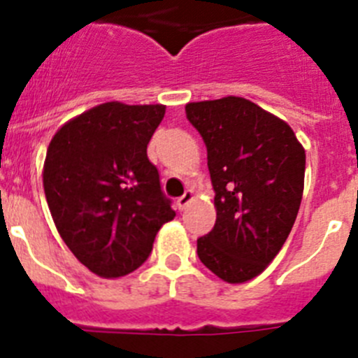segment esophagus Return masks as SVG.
Listing matches in <instances>:
<instances>
[{
    "mask_svg": "<svg viewBox=\"0 0 358 358\" xmlns=\"http://www.w3.org/2000/svg\"><path fill=\"white\" fill-rule=\"evenodd\" d=\"M192 201H194V192H185V195H181V197L177 199V208H179V210H185Z\"/></svg>",
    "mask_w": 358,
    "mask_h": 358,
    "instance_id": "esophagus-1",
    "label": "esophagus"
}]
</instances>
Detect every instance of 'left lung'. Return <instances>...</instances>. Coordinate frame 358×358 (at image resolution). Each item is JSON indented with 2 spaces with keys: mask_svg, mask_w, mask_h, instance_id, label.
<instances>
[{
  "mask_svg": "<svg viewBox=\"0 0 358 358\" xmlns=\"http://www.w3.org/2000/svg\"><path fill=\"white\" fill-rule=\"evenodd\" d=\"M208 148L217 222L197 255L226 283L265 271L296 222L305 188V148L287 122L242 96L186 103Z\"/></svg>",
  "mask_w": 358,
  "mask_h": 358,
  "instance_id": "8db88e82",
  "label": "left lung"
}]
</instances>
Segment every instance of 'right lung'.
<instances>
[{
  "label": "right lung",
  "instance_id": "obj_1",
  "mask_svg": "<svg viewBox=\"0 0 358 358\" xmlns=\"http://www.w3.org/2000/svg\"><path fill=\"white\" fill-rule=\"evenodd\" d=\"M166 107L106 102L53 134L43 166L44 195L57 231L100 278L140 267L161 226L176 217L147 145Z\"/></svg>",
  "mask_w": 358,
  "mask_h": 358
}]
</instances>
